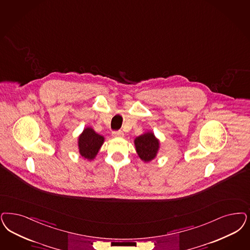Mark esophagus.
<instances>
[{
	"mask_svg": "<svg viewBox=\"0 0 250 250\" xmlns=\"http://www.w3.org/2000/svg\"><path fill=\"white\" fill-rule=\"evenodd\" d=\"M112 135L113 138H123L124 137V133L122 131H113Z\"/></svg>",
	"mask_w": 250,
	"mask_h": 250,
	"instance_id": "34e87169",
	"label": "esophagus"
}]
</instances>
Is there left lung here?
<instances>
[{"instance_id":"1","label":"left lung","mask_w":250,"mask_h":250,"mask_svg":"<svg viewBox=\"0 0 250 250\" xmlns=\"http://www.w3.org/2000/svg\"><path fill=\"white\" fill-rule=\"evenodd\" d=\"M138 157L144 163H149L154 160L160 148V140L156 138L151 131L138 136L134 140Z\"/></svg>"}]
</instances>
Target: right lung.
<instances>
[{
	"label": "right lung",
	"mask_w": 250,
	"mask_h": 250,
	"mask_svg": "<svg viewBox=\"0 0 250 250\" xmlns=\"http://www.w3.org/2000/svg\"><path fill=\"white\" fill-rule=\"evenodd\" d=\"M104 143V137L96 133L91 127H86L78 137L79 153L87 161H92Z\"/></svg>",
	"instance_id": "1"
}]
</instances>
